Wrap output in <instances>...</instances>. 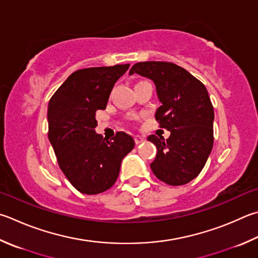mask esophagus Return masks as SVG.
<instances>
[{
  "label": "esophagus",
  "mask_w": 258,
  "mask_h": 258,
  "mask_svg": "<svg viewBox=\"0 0 258 258\" xmlns=\"http://www.w3.org/2000/svg\"><path fill=\"white\" fill-rule=\"evenodd\" d=\"M134 140H135V143L137 144H140L145 141L144 137H142V135H134Z\"/></svg>",
  "instance_id": "1"
}]
</instances>
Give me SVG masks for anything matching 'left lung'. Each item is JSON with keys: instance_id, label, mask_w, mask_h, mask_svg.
Segmentation results:
<instances>
[{"instance_id": "1", "label": "left lung", "mask_w": 258, "mask_h": 258, "mask_svg": "<svg viewBox=\"0 0 258 258\" xmlns=\"http://www.w3.org/2000/svg\"><path fill=\"white\" fill-rule=\"evenodd\" d=\"M134 73L153 81L161 102L154 116L170 132L167 140L148 137L158 150L151 170L168 185H185L202 171L213 148L214 110L207 88L169 62H140L130 70Z\"/></svg>"}]
</instances>
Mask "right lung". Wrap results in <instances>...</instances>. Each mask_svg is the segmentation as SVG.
<instances>
[{"label": "right lung", "instance_id": "right-lung-1", "mask_svg": "<svg viewBox=\"0 0 258 258\" xmlns=\"http://www.w3.org/2000/svg\"><path fill=\"white\" fill-rule=\"evenodd\" d=\"M130 64L88 68L70 76L48 102V139L58 166L83 194L109 189L120 163L132 151L131 135L118 132L108 141L96 133V113L104 110L116 81Z\"/></svg>", "mask_w": 258, "mask_h": 258}]
</instances>
